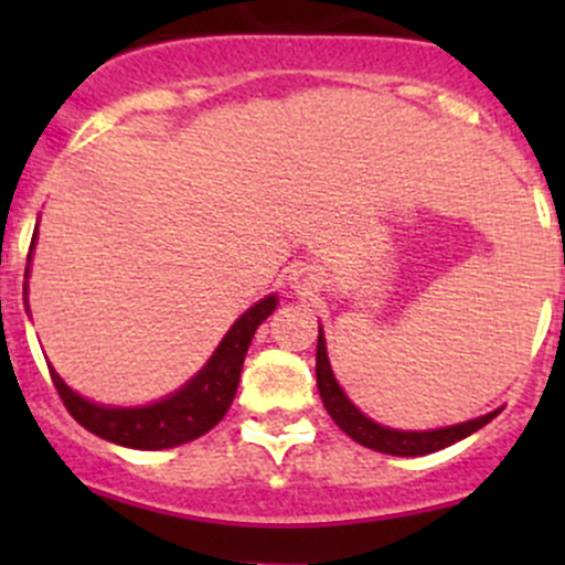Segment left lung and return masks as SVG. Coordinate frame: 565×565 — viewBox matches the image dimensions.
Returning a JSON list of instances; mask_svg holds the SVG:
<instances>
[{
	"label": "left lung",
	"mask_w": 565,
	"mask_h": 565,
	"mask_svg": "<svg viewBox=\"0 0 565 565\" xmlns=\"http://www.w3.org/2000/svg\"><path fill=\"white\" fill-rule=\"evenodd\" d=\"M317 388H319V396H322L324 409H328V415L335 420V426H339L344 435H350L352 440L372 448V451L391 454V457H424V454H435L440 451V448H448L454 446V443L465 440L467 435H472V431H478L481 426H487L489 420L498 415V413H489L476 420H467V424L446 426V429H431V431L385 429V426L374 424L372 418H366V415H363L361 409L344 396V391L339 388L333 372H330L322 330H319V339H317Z\"/></svg>",
	"instance_id": "8db88e82"
}]
</instances>
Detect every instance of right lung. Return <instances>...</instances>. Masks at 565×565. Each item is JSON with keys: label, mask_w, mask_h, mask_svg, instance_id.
<instances>
[{"label": "right lung", "mask_w": 565, "mask_h": 565, "mask_svg": "<svg viewBox=\"0 0 565 565\" xmlns=\"http://www.w3.org/2000/svg\"><path fill=\"white\" fill-rule=\"evenodd\" d=\"M273 309H276V295L250 306L246 315L232 324V330L224 335L207 366L185 388L158 404L134 409L100 407V404L87 402L67 388L54 369H51V383H54L67 413L84 429L108 443L139 448V451H161V448L182 446V443L202 437L226 415L237 393V383H241L250 339H254L256 328L273 315Z\"/></svg>", "instance_id": "right-lung-1"}]
</instances>
